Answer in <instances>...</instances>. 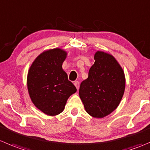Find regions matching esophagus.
I'll return each instance as SVG.
<instances>
[{
    "label": "esophagus",
    "instance_id": "1",
    "mask_svg": "<svg viewBox=\"0 0 150 150\" xmlns=\"http://www.w3.org/2000/svg\"><path fill=\"white\" fill-rule=\"evenodd\" d=\"M74 85L75 86V87H76V88L77 89H79V86H80V83H79V82H78V81H75V82H74Z\"/></svg>",
    "mask_w": 150,
    "mask_h": 150
}]
</instances>
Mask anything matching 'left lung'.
I'll return each instance as SVG.
<instances>
[{
    "label": "left lung",
    "mask_w": 150,
    "mask_h": 150,
    "mask_svg": "<svg viewBox=\"0 0 150 150\" xmlns=\"http://www.w3.org/2000/svg\"><path fill=\"white\" fill-rule=\"evenodd\" d=\"M88 78L80 86L79 96L86 111L94 118H103L114 111L125 88L124 71L109 53L97 51Z\"/></svg>",
    "instance_id": "8db88e82"
}]
</instances>
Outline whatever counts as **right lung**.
I'll return each mask as SVG.
<instances>
[{
	"mask_svg": "<svg viewBox=\"0 0 150 150\" xmlns=\"http://www.w3.org/2000/svg\"><path fill=\"white\" fill-rule=\"evenodd\" d=\"M67 55L61 48L45 50L36 58L28 72L30 100L39 110L48 116L61 114L68 98L77 91L62 69Z\"/></svg>",
	"mask_w": 150,
	"mask_h": 150,
	"instance_id": "1",
	"label": "right lung"
}]
</instances>
